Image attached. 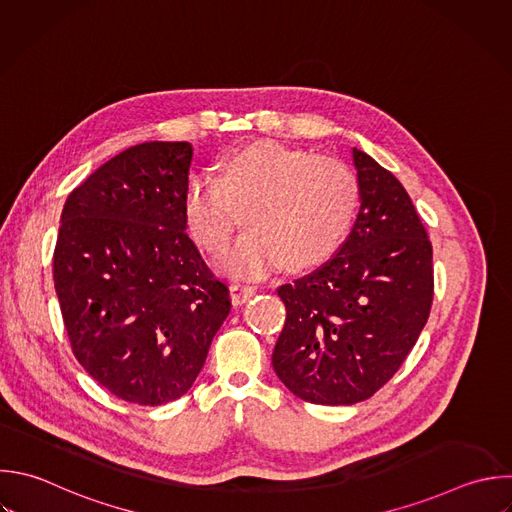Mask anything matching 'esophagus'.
Returning <instances> with one entry per match:
<instances>
[{"label": "esophagus", "instance_id": "34e87169", "mask_svg": "<svg viewBox=\"0 0 512 512\" xmlns=\"http://www.w3.org/2000/svg\"><path fill=\"white\" fill-rule=\"evenodd\" d=\"M256 288L250 286V284H244V282H234L230 284V296H232V302L238 306V304H244L248 302L252 296H254Z\"/></svg>", "mask_w": 512, "mask_h": 512}]
</instances>
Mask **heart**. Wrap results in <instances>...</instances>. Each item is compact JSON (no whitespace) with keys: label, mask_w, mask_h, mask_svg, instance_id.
Here are the masks:
<instances>
[{"label":"heart","mask_w":512,"mask_h":512,"mask_svg":"<svg viewBox=\"0 0 512 512\" xmlns=\"http://www.w3.org/2000/svg\"><path fill=\"white\" fill-rule=\"evenodd\" d=\"M218 178H194L184 196V220L196 244L216 254L240 228L250 230L220 256L232 276H262L282 264L308 270L346 240L358 206L356 174L342 162L278 142L230 152Z\"/></svg>","instance_id":"obj_1"}]
</instances>
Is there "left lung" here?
Listing matches in <instances>:
<instances>
[{
    "label": "left lung",
    "mask_w": 512,
    "mask_h": 512,
    "mask_svg": "<svg viewBox=\"0 0 512 512\" xmlns=\"http://www.w3.org/2000/svg\"><path fill=\"white\" fill-rule=\"evenodd\" d=\"M360 208L340 250L284 284L272 352L282 384L312 404H356L400 368L432 304V246L404 186L352 148Z\"/></svg>",
    "instance_id": "1"
}]
</instances>
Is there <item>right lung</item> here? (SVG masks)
I'll return each mask as SVG.
<instances>
[{
	"mask_svg": "<svg viewBox=\"0 0 512 512\" xmlns=\"http://www.w3.org/2000/svg\"><path fill=\"white\" fill-rule=\"evenodd\" d=\"M188 142H144L66 200L54 286L74 356L122 400L186 394L230 312V292L186 234Z\"/></svg>",
	"mask_w": 512,
	"mask_h": 512,
	"instance_id": "1",
	"label": "right lung"
}]
</instances>
